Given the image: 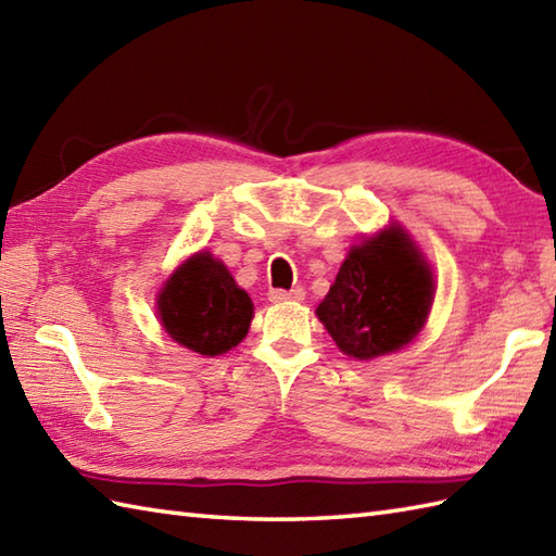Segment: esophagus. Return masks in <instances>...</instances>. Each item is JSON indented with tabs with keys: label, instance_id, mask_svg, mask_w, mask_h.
I'll list each match as a JSON object with an SVG mask.
<instances>
[{
	"label": "esophagus",
	"instance_id": "34e87169",
	"mask_svg": "<svg viewBox=\"0 0 556 556\" xmlns=\"http://www.w3.org/2000/svg\"><path fill=\"white\" fill-rule=\"evenodd\" d=\"M305 291L301 287L291 289V291H285V289H271L269 291V301L271 303H287V301H303Z\"/></svg>",
	"mask_w": 556,
	"mask_h": 556
}]
</instances>
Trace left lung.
<instances>
[{
	"mask_svg": "<svg viewBox=\"0 0 556 556\" xmlns=\"http://www.w3.org/2000/svg\"><path fill=\"white\" fill-rule=\"evenodd\" d=\"M434 301V277L408 233L392 227L353 245L317 317L337 346L358 361L404 349Z\"/></svg>",
	"mask_w": 556,
	"mask_h": 556,
	"instance_id": "8db88e82",
	"label": "left lung"
}]
</instances>
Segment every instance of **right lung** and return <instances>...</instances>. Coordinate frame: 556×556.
Returning a JSON list of instances; mask_svg holds the SVG:
<instances>
[{
	"instance_id": "add662e5",
	"label": "right lung",
	"mask_w": 556,
	"mask_h": 556,
	"mask_svg": "<svg viewBox=\"0 0 556 556\" xmlns=\"http://www.w3.org/2000/svg\"><path fill=\"white\" fill-rule=\"evenodd\" d=\"M164 332L200 356L227 353L248 334L253 301L227 265L203 251L174 269L157 296Z\"/></svg>"
}]
</instances>
